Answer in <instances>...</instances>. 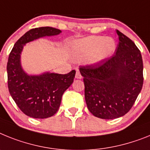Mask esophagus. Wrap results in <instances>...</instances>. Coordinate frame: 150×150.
Returning a JSON list of instances; mask_svg holds the SVG:
<instances>
[{
	"mask_svg": "<svg viewBox=\"0 0 150 150\" xmlns=\"http://www.w3.org/2000/svg\"><path fill=\"white\" fill-rule=\"evenodd\" d=\"M82 78V76H81V73L79 72V71H76V74H75V79H81Z\"/></svg>",
	"mask_w": 150,
	"mask_h": 150,
	"instance_id": "34e87169",
	"label": "esophagus"
}]
</instances>
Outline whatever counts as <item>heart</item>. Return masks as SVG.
Listing matches in <instances>:
<instances>
[{"label":"heart","mask_w":150,"mask_h":150,"mask_svg":"<svg viewBox=\"0 0 150 150\" xmlns=\"http://www.w3.org/2000/svg\"><path fill=\"white\" fill-rule=\"evenodd\" d=\"M71 57L75 60L87 58L90 65L98 64L112 55L116 49V42L112 38L93 35L71 43Z\"/></svg>","instance_id":"b5f03b06"}]
</instances>
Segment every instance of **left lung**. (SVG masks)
I'll return each mask as SVG.
<instances>
[{"label": "left lung", "mask_w": 150, "mask_h": 150, "mask_svg": "<svg viewBox=\"0 0 150 150\" xmlns=\"http://www.w3.org/2000/svg\"><path fill=\"white\" fill-rule=\"evenodd\" d=\"M115 55L95 66H81L88 109L103 119L119 118L129 111L143 87V59L129 38L116 30Z\"/></svg>", "instance_id": "8db88e82"}]
</instances>
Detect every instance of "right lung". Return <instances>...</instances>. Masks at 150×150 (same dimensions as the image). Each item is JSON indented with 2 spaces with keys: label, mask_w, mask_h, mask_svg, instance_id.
<instances>
[{
  "label": "right lung",
  "mask_w": 150,
  "mask_h": 150,
  "mask_svg": "<svg viewBox=\"0 0 150 150\" xmlns=\"http://www.w3.org/2000/svg\"><path fill=\"white\" fill-rule=\"evenodd\" d=\"M61 32L52 27L32 28L16 42L9 56L6 66L9 92L21 111L32 118H47L57 113L62 94L73 83L75 71L65 75L50 71L28 75L21 64L22 51L27 43Z\"/></svg>",
  "instance_id": "right-lung-1"
}]
</instances>
